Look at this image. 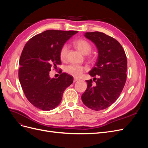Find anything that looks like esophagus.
I'll return each mask as SVG.
<instances>
[{
	"mask_svg": "<svg viewBox=\"0 0 148 148\" xmlns=\"http://www.w3.org/2000/svg\"><path fill=\"white\" fill-rule=\"evenodd\" d=\"M78 80H79V79H78V78H74V79H73V81H74V82H76L78 81Z\"/></svg>",
	"mask_w": 148,
	"mask_h": 148,
	"instance_id": "1",
	"label": "esophagus"
}]
</instances>
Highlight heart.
Listing matches in <instances>:
<instances>
[{
	"label": "heart",
	"mask_w": 148,
	"mask_h": 148,
	"mask_svg": "<svg viewBox=\"0 0 148 148\" xmlns=\"http://www.w3.org/2000/svg\"><path fill=\"white\" fill-rule=\"evenodd\" d=\"M75 47L77 48L78 50L81 52L84 55H88V53L91 52L92 50V46L88 41L85 39H78L75 41L73 42ZM69 47L66 44H64L60 49V59L64 60L66 59L67 52H68ZM84 71L83 66L76 65V64H71L67 66L65 68L66 72L72 75L75 77H79L81 76Z\"/></svg>",
	"instance_id": "obj_1"
}]
</instances>
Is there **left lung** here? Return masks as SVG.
I'll list each match as a JSON object with an SVG mask.
<instances>
[{
    "instance_id": "left-lung-1",
    "label": "left lung",
    "mask_w": 148,
    "mask_h": 148,
    "mask_svg": "<svg viewBox=\"0 0 148 148\" xmlns=\"http://www.w3.org/2000/svg\"><path fill=\"white\" fill-rule=\"evenodd\" d=\"M84 36L95 44L98 57L89 74L97 80H86L88 87L82 96L83 104L94 110H101L110 106L118 99L127 79V60L121 44L106 34L95 31L85 33ZM98 76V78L95 77Z\"/></svg>"
}]
</instances>
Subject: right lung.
Returning <instances> with one entry per match:
<instances>
[{
    "mask_svg": "<svg viewBox=\"0 0 148 148\" xmlns=\"http://www.w3.org/2000/svg\"><path fill=\"white\" fill-rule=\"evenodd\" d=\"M76 31L47 30L26 42L20 58L18 78L27 99L37 108L50 110L59 106L73 78L62 73L51 78L52 67L61 64L60 51Z\"/></svg>",
    "mask_w": 148,
    "mask_h": 148,
    "instance_id": "1",
    "label": "right lung"
}]
</instances>
